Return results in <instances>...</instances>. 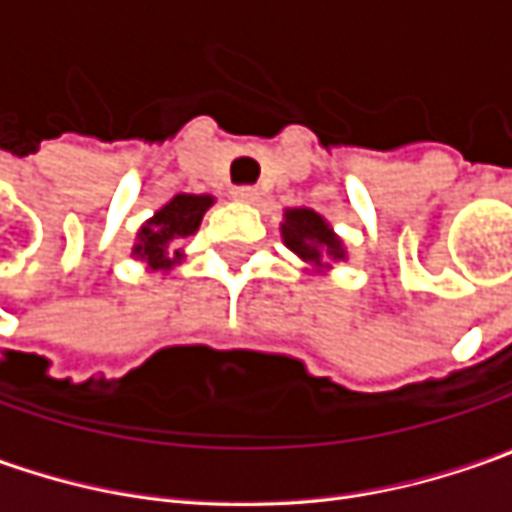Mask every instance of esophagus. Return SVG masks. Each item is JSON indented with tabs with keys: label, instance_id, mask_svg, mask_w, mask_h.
I'll return each instance as SVG.
<instances>
[{
	"label": "esophagus",
	"instance_id": "34e87169",
	"mask_svg": "<svg viewBox=\"0 0 512 512\" xmlns=\"http://www.w3.org/2000/svg\"><path fill=\"white\" fill-rule=\"evenodd\" d=\"M233 199H236V202H256V199H259V190L250 185L236 187V190H233Z\"/></svg>",
	"mask_w": 512,
	"mask_h": 512
}]
</instances>
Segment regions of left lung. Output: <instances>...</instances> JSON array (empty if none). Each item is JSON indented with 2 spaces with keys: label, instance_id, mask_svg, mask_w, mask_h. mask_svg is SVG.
<instances>
[{
  "label": "left lung",
  "instance_id": "left-lung-1",
  "mask_svg": "<svg viewBox=\"0 0 512 512\" xmlns=\"http://www.w3.org/2000/svg\"><path fill=\"white\" fill-rule=\"evenodd\" d=\"M282 239L285 245L310 267L325 270L333 262H342L344 245L342 239L327 225L325 216H319L310 207H287L285 222H282Z\"/></svg>",
  "mask_w": 512,
  "mask_h": 512
}]
</instances>
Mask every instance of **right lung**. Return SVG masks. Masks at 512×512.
Returning a JSON list of instances; mask_svg holds the SVG:
<instances>
[{"mask_svg":"<svg viewBox=\"0 0 512 512\" xmlns=\"http://www.w3.org/2000/svg\"><path fill=\"white\" fill-rule=\"evenodd\" d=\"M213 205V196H196V193H179L173 196L162 210H156L142 230L136 233V245H133V256L142 259L150 270H170L182 259V250H170L173 242L193 236L207 207Z\"/></svg>","mask_w":512,"mask_h":512,"instance_id":"add662e5","label":"right lung"}]
</instances>
